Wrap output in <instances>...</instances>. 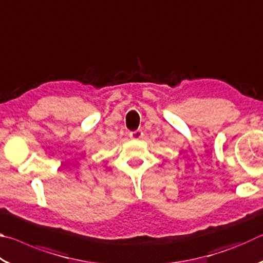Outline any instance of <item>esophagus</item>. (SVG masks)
<instances>
[{
  "label": "esophagus",
  "mask_w": 263,
  "mask_h": 263,
  "mask_svg": "<svg viewBox=\"0 0 263 263\" xmlns=\"http://www.w3.org/2000/svg\"><path fill=\"white\" fill-rule=\"evenodd\" d=\"M141 137H142V131H141V130H136V131H132V132L130 133V138H131V139L138 140V139H140Z\"/></svg>",
  "instance_id": "34e87169"
}]
</instances>
